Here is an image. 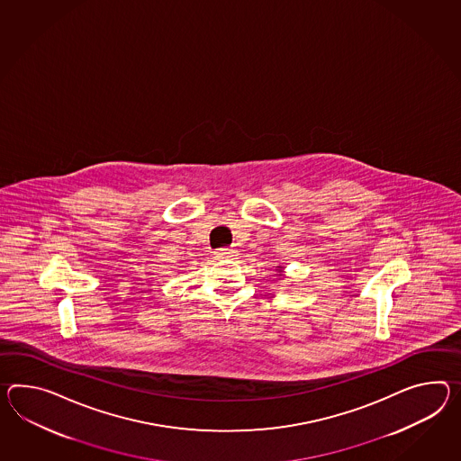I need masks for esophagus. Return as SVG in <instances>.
I'll return each instance as SVG.
<instances>
[{
  "label": "esophagus",
  "instance_id": "obj_1",
  "mask_svg": "<svg viewBox=\"0 0 461 461\" xmlns=\"http://www.w3.org/2000/svg\"><path fill=\"white\" fill-rule=\"evenodd\" d=\"M236 249H231V248H221V249H218L216 253H214V257L216 259H226V258H233L236 257Z\"/></svg>",
  "mask_w": 461,
  "mask_h": 461
}]
</instances>
